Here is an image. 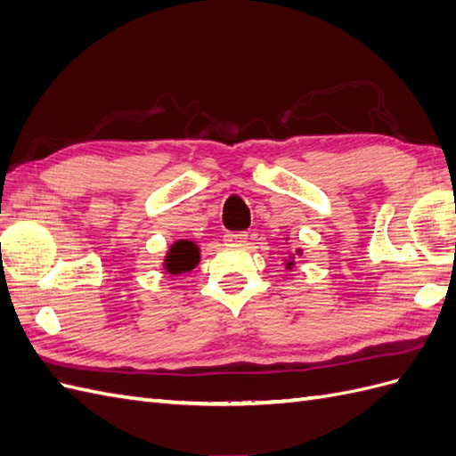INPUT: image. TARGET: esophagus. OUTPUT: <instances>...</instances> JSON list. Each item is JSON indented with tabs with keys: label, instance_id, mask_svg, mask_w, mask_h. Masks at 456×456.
I'll list each match as a JSON object with an SVG mask.
<instances>
[{
	"label": "esophagus",
	"instance_id": "34e87169",
	"mask_svg": "<svg viewBox=\"0 0 456 456\" xmlns=\"http://www.w3.org/2000/svg\"><path fill=\"white\" fill-rule=\"evenodd\" d=\"M224 241L228 243V246H234V243L241 246V243L248 241V234L246 232H228V234L224 236Z\"/></svg>",
	"mask_w": 456,
	"mask_h": 456
}]
</instances>
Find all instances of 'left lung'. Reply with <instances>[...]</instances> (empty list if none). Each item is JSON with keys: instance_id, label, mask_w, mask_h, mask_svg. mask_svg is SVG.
<instances>
[{"instance_id": "left-lung-1", "label": "left lung", "mask_w": 456, "mask_h": 456, "mask_svg": "<svg viewBox=\"0 0 456 456\" xmlns=\"http://www.w3.org/2000/svg\"><path fill=\"white\" fill-rule=\"evenodd\" d=\"M296 253L302 255V249H296ZM294 265H296V263H294V255L290 253V259H286V269H292Z\"/></svg>"}]
</instances>
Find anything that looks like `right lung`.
Listing matches in <instances>:
<instances>
[{
	"mask_svg": "<svg viewBox=\"0 0 456 456\" xmlns=\"http://www.w3.org/2000/svg\"><path fill=\"white\" fill-rule=\"evenodd\" d=\"M201 261V253H199L197 243L190 240H180L172 243L168 249V255L164 259V269L170 274H180L195 269V266Z\"/></svg>",
	"mask_w": 456,
	"mask_h": 456,
	"instance_id": "1",
	"label": "right lung"
}]
</instances>
